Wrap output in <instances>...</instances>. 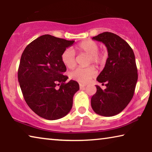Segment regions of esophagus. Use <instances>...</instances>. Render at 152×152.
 Returning <instances> with one entry per match:
<instances>
[{
    "mask_svg": "<svg viewBox=\"0 0 152 152\" xmlns=\"http://www.w3.org/2000/svg\"><path fill=\"white\" fill-rule=\"evenodd\" d=\"M86 86V84H80V88L81 90H83L84 89V88H85Z\"/></svg>",
    "mask_w": 152,
    "mask_h": 152,
    "instance_id": "1",
    "label": "esophagus"
}]
</instances>
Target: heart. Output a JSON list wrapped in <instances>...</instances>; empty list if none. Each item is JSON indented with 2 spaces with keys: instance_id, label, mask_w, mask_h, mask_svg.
I'll return each instance as SVG.
<instances>
[{
  "instance_id": "1",
  "label": "heart",
  "mask_w": 152,
  "mask_h": 152,
  "mask_svg": "<svg viewBox=\"0 0 152 152\" xmlns=\"http://www.w3.org/2000/svg\"><path fill=\"white\" fill-rule=\"evenodd\" d=\"M77 50L80 52L84 53L89 56L88 64L93 63L96 66H102L107 59V54L104 52H99V45L88 40L80 43L77 45ZM61 61L67 68H72L76 64V56L74 50L71 48L66 49L61 54ZM96 71L94 67L89 66L87 68H78L70 73V77L74 80L80 83H87L96 76Z\"/></svg>"
}]
</instances>
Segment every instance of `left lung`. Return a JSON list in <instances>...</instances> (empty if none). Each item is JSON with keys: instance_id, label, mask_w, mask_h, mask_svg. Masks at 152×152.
<instances>
[{"instance_id": "left-lung-1", "label": "left lung", "mask_w": 152, "mask_h": 152, "mask_svg": "<svg viewBox=\"0 0 152 152\" xmlns=\"http://www.w3.org/2000/svg\"><path fill=\"white\" fill-rule=\"evenodd\" d=\"M92 39L104 43L108 58L96 78L107 88L102 90L96 86V92L91 98V106L101 116H115L127 106L134 94L138 78L134 53L124 39L113 33H102Z\"/></svg>"}]
</instances>
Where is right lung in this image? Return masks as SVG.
<instances>
[{"label":"right lung","instance_id":"right-lung-1","mask_svg":"<svg viewBox=\"0 0 152 152\" xmlns=\"http://www.w3.org/2000/svg\"><path fill=\"white\" fill-rule=\"evenodd\" d=\"M74 41L43 35L28 45L20 58L18 80L28 106L48 120L61 119L70 111L79 90L74 80L66 83L61 54ZM58 88H57V86Z\"/></svg>","mask_w":152,"mask_h":152}]
</instances>
